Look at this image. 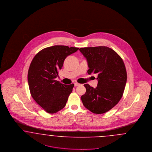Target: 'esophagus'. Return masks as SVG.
I'll return each mask as SVG.
<instances>
[{
    "label": "esophagus",
    "mask_w": 152,
    "mask_h": 152,
    "mask_svg": "<svg viewBox=\"0 0 152 152\" xmlns=\"http://www.w3.org/2000/svg\"><path fill=\"white\" fill-rule=\"evenodd\" d=\"M74 84H75V87H77V86H80V84L79 83H77V82H76V83H74Z\"/></svg>",
    "instance_id": "1"
}]
</instances>
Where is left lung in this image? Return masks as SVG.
I'll use <instances>...</instances> for the list:
<instances>
[{"instance_id": "1", "label": "left lung", "mask_w": 152, "mask_h": 152, "mask_svg": "<svg viewBox=\"0 0 152 152\" xmlns=\"http://www.w3.org/2000/svg\"><path fill=\"white\" fill-rule=\"evenodd\" d=\"M80 51L86 58L87 72L97 73V86L84 84L86 94L81 99L84 106L95 114H102L113 108L123 96L127 74L123 59L105 46L85 47Z\"/></svg>"}]
</instances>
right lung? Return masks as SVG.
<instances>
[{
    "label": "right lung",
    "mask_w": 152,
    "mask_h": 152,
    "mask_svg": "<svg viewBox=\"0 0 152 152\" xmlns=\"http://www.w3.org/2000/svg\"><path fill=\"white\" fill-rule=\"evenodd\" d=\"M79 50L76 47L54 45L39 52L29 66L28 82L31 96L48 113L64 108L74 84L64 85L55 79L65 58Z\"/></svg>",
    "instance_id": "obj_1"
}]
</instances>
